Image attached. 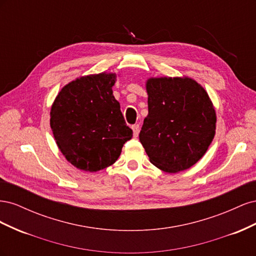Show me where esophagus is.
Returning a JSON list of instances; mask_svg holds the SVG:
<instances>
[{"instance_id": "34e87169", "label": "esophagus", "mask_w": 256, "mask_h": 256, "mask_svg": "<svg viewBox=\"0 0 256 256\" xmlns=\"http://www.w3.org/2000/svg\"><path fill=\"white\" fill-rule=\"evenodd\" d=\"M132 130H134V136H138V132H140V125H138V124H136V125L132 126Z\"/></svg>"}]
</instances>
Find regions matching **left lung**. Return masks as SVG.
<instances>
[{
  "label": "left lung",
  "instance_id": "obj_1",
  "mask_svg": "<svg viewBox=\"0 0 256 256\" xmlns=\"http://www.w3.org/2000/svg\"><path fill=\"white\" fill-rule=\"evenodd\" d=\"M148 115L140 142L152 164L168 173L187 170L203 157L216 130V112L205 90L189 78L150 79Z\"/></svg>",
  "mask_w": 256,
  "mask_h": 256
}]
</instances>
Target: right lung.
<instances>
[{"mask_svg": "<svg viewBox=\"0 0 256 256\" xmlns=\"http://www.w3.org/2000/svg\"><path fill=\"white\" fill-rule=\"evenodd\" d=\"M114 74L82 76L63 88L51 108L58 148L72 166L97 172L113 164L132 138L113 96Z\"/></svg>", "mask_w": 256, "mask_h": 256, "instance_id": "obj_1", "label": "right lung"}]
</instances>
